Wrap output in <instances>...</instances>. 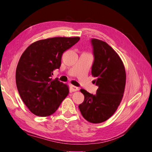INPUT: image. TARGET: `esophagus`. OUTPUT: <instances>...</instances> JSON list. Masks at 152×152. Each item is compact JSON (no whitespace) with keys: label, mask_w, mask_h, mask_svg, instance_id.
Returning <instances> with one entry per match:
<instances>
[{"label":"esophagus","mask_w":152,"mask_h":152,"mask_svg":"<svg viewBox=\"0 0 152 152\" xmlns=\"http://www.w3.org/2000/svg\"><path fill=\"white\" fill-rule=\"evenodd\" d=\"M70 89L72 91H76L78 90V88H77L76 86H74L72 85L70 86Z\"/></svg>","instance_id":"1"}]
</instances>
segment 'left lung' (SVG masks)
Masks as SVG:
<instances>
[{"label":"left lung","instance_id":"1","mask_svg":"<svg viewBox=\"0 0 152 152\" xmlns=\"http://www.w3.org/2000/svg\"><path fill=\"white\" fill-rule=\"evenodd\" d=\"M94 57L91 74L99 87L93 95L81 89L84 101L78 107L82 116L93 124L107 120L114 114L124 95L126 74L121 58L105 42L92 38Z\"/></svg>","mask_w":152,"mask_h":152}]
</instances>
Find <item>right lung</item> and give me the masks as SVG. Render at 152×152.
Wrapping results in <instances>:
<instances>
[{
	"mask_svg": "<svg viewBox=\"0 0 152 152\" xmlns=\"http://www.w3.org/2000/svg\"><path fill=\"white\" fill-rule=\"evenodd\" d=\"M79 37H55L31 44L19 59L15 72L16 86L22 101L36 115L49 116L56 112L69 94V88L57 78L63 53Z\"/></svg>",
	"mask_w": 152,
	"mask_h": 152,
	"instance_id": "1",
	"label": "right lung"
}]
</instances>
